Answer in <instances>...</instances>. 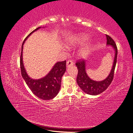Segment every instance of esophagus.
Wrapping results in <instances>:
<instances>
[{"instance_id": "1", "label": "esophagus", "mask_w": 133, "mask_h": 133, "mask_svg": "<svg viewBox=\"0 0 133 133\" xmlns=\"http://www.w3.org/2000/svg\"><path fill=\"white\" fill-rule=\"evenodd\" d=\"M73 65V62L71 60H69L66 62V66L68 68H69Z\"/></svg>"}]
</instances>
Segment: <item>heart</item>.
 I'll list each match as a JSON object with an SVG mask.
<instances>
[{"instance_id":"obj_1","label":"heart","mask_w":133,"mask_h":133,"mask_svg":"<svg viewBox=\"0 0 133 133\" xmlns=\"http://www.w3.org/2000/svg\"><path fill=\"white\" fill-rule=\"evenodd\" d=\"M88 39V36L84 34H80L66 43V45L68 47L74 46L76 44L83 43ZM91 49V44L90 42L88 43L85 45L81 48L80 50V55L82 57L85 58L89 54Z\"/></svg>"}]
</instances>
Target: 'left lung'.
I'll return each mask as SVG.
<instances>
[{
  "mask_svg": "<svg viewBox=\"0 0 133 133\" xmlns=\"http://www.w3.org/2000/svg\"><path fill=\"white\" fill-rule=\"evenodd\" d=\"M106 37L107 40V45L112 46L115 51L113 64H112L110 74H109L107 78L99 82L92 80L87 74L85 70V60L80 59L79 61H78L75 64L78 70V73L77 78H76V82H77L79 87L81 88V89L88 94L96 95L102 93L110 85L112 79H113L115 68L116 64V59H117L118 49L114 40L108 35H106Z\"/></svg>",
  "mask_w": 133,
  "mask_h": 133,
  "instance_id": "1",
  "label": "left lung"
}]
</instances>
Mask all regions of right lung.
Returning <instances> with one entry per match:
<instances>
[{
	"label": "right lung",
	"mask_w": 133,
	"mask_h": 133,
	"mask_svg": "<svg viewBox=\"0 0 133 133\" xmlns=\"http://www.w3.org/2000/svg\"><path fill=\"white\" fill-rule=\"evenodd\" d=\"M41 28V26L38 27L31 32L24 41L22 46L20 64H21V73L23 78L33 93L40 99L50 100L55 97L60 90L62 78L66 71V60L56 63L49 73L44 77L39 79H31L28 76L23 61V48L24 44L32 33L38 30Z\"/></svg>",
	"instance_id": "obj_1"
}]
</instances>
